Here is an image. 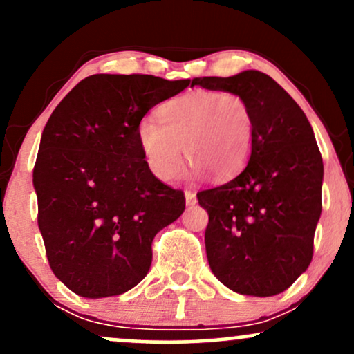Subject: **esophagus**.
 <instances>
[{
	"mask_svg": "<svg viewBox=\"0 0 354 354\" xmlns=\"http://www.w3.org/2000/svg\"><path fill=\"white\" fill-rule=\"evenodd\" d=\"M185 200H186V205H188V206L196 205V193H194V191L186 189L185 191Z\"/></svg>",
	"mask_w": 354,
	"mask_h": 354,
	"instance_id": "34e87169",
	"label": "esophagus"
}]
</instances>
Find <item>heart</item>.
<instances>
[{
	"mask_svg": "<svg viewBox=\"0 0 354 354\" xmlns=\"http://www.w3.org/2000/svg\"><path fill=\"white\" fill-rule=\"evenodd\" d=\"M160 123L145 116L136 124V140L148 169L160 181H173L183 156L193 160L191 176L213 171L230 178L245 168L254 140L250 104L236 93L196 89L161 104ZM185 151H182V148Z\"/></svg>",
	"mask_w": 354,
	"mask_h": 354,
	"instance_id": "b5f03b06",
	"label": "heart"
}]
</instances>
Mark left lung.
I'll return each instance as SVG.
<instances>
[{"label": "left lung", "mask_w": 354, "mask_h": 354, "mask_svg": "<svg viewBox=\"0 0 354 354\" xmlns=\"http://www.w3.org/2000/svg\"><path fill=\"white\" fill-rule=\"evenodd\" d=\"M194 84L236 93L254 120L248 165L225 185L198 193L209 216L205 245L211 271L234 293H283L310 266L321 216L323 160L310 121L261 71L205 76Z\"/></svg>", "instance_id": "8db88e82"}]
</instances>
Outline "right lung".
<instances>
[{"label": "right lung", "instance_id": "add662e5", "mask_svg": "<svg viewBox=\"0 0 354 354\" xmlns=\"http://www.w3.org/2000/svg\"><path fill=\"white\" fill-rule=\"evenodd\" d=\"M189 86L151 75H93L51 113L33 169L38 226L56 278L83 298L126 293L148 274L158 231L185 194L146 166L136 124Z\"/></svg>", "mask_w": 354, "mask_h": 354}]
</instances>
